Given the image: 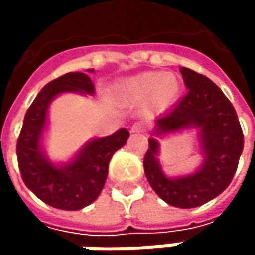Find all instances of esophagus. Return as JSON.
<instances>
[{"mask_svg":"<svg viewBox=\"0 0 255 255\" xmlns=\"http://www.w3.org/2000/svg\"><path fill=\"white\" fill-rule=\"evenodd\" d=\"M144 123H141V121H137V123H134L132 126H131V132H143L144 131Z\"/></svg>","mask_w":255,"mask_h":255,"instance_id":"obj_1","label":"esophagus"}]
</instances>
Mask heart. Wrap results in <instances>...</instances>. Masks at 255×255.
I'll return each mask as SVG.
<instances>
[{
	"label": "heart",
	"mask_w": 255,
	"mask_h": 255,
	"mask_svg": "<svg viewBox=\"0 0 255 255\" xmlns=\"http://www.w3.org/2000/svg\"><path fill=\"white\" fill-rule=\"evenodd\" d=\"M180 93V82L174 74L143 72L124 79L117 87V97L128 105L146 106L150 112L167 109Z\"/></svg>",
	"instance_id": "b5f03b06"
}]
</instances>
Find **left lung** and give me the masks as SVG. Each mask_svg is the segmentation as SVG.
I'll return each instance as SVG.
<instances>
[{
  "mask_svg": "<svg viewBox=\"0 0 255 255\" xmlns=\"http://www.w3.org/2000/svg\"><path fill=\"white\" fill-rule=\"evenodd\" d=\"M186 96L155 123L144 155V174L167 204L195 208L219 196L230 184L244 149V134L236 112L223 91L189 68L180 69ZM186 129H198L201 165L190 175L167 176L159 162V138Z\"/></svg>",
  "mask_w": 255,
  "mask_h": 255,
  "instance_id": "8db88e82",
  "label": "left lung"
}]
</instances>
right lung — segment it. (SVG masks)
I'll use <instances>...</instances> for the list:
<instances>
[{
	"mask_svg": "<svg viewBox=\"0 0 255 255\" xmlns=\"http://www.w3.org/2000/svg\"><path fill=\"white\" fill-rule=\"evenodd\" d=\"M69 72L48 82L27 109L17 140V161L22 178L30 192L50 207L77 211L93 204L100 195L112 155L127 143L129 132L121 128L108 137L87 141L66 162H53L44 149L48 128V108L63 93L93 96L94 85L88 74Z\"/></svg>",
	"mask_w": 255,
	"mask_h": 255,
	"instance_id": "add662e5",
	"label": "right lung"
}]
</instances>
